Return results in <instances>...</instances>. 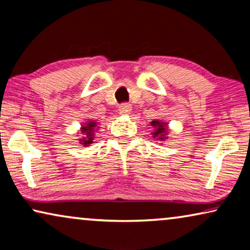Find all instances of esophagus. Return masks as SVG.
Returning a JSON list of instances; mask_svg holds the SVG:
<instances>
[{"mask_svg": "<svg viewBox=\"0 0 250 250\" xmlns=\"http://www.w3.org/2000/svg\"><path fill=\"white\" fill-rule=\"evenodd\" d=\"M121 109H123L124 111H128L129 109H131V104H129L128 102H124V104H121Z\"/></svg>", "mask_w": 250, "mask_h": 250, "instance_id": "34e87169", "label": "esophagus"}]
</instances>
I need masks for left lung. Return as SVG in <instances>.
<instances>
[{
    "label": "left lung",
    "instance_id": "8db88e82",
    "mask_svg": "<svg viewBox=\"0 0 250 250\" xmlns=\"http://www.w3.org/2000/svg\"><path fill=\"white\" fill-rule=\"evenodd\" d=\"M151 126L156 127V131L153 132V138H156V140H160V141H163V140H165L167 138L166 136L167 131L165 128V126H166L165 123L153 121V122H151Z\"/></svg>",
    "mask_w": 250,
    "mask_h": 250
}]
</instances>
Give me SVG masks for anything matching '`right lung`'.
<instances>
[{
	"label": "right lung",
	"mask_w": 250,
	"mask_h": 250,
	"mask_svg": "<svg viewBox=\"0 0 250 250\" xmlns=\"http://www.w3.org/2000/svg\"><path fill=\"white\" fill-rule=\"evenodd\" d=\"M97 127V123L90 121L88 124H86L85 126L82 127V138L80 139V143L83 145L84 146H90L92 142H93V138H94V129Z\"/></svg>",
	"instance_id": "add662e5"
}]
</instances>
